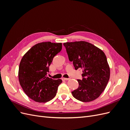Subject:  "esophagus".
<instances>
[{
    "mask_svg": "<svg viewBox=\"0 0 130 130\" xmlns=\"http://www.w3.org/2000/svg\"><path fill=\"white\" fill-rule=\"evenodd\" d=\"M69 79V78H62V80H63V81H67Z\"/></svg>",
    "mask_w": 130,
    "mask_h": 130,
    "instance_id": "34e87169",
    "label": "esophagus"
}]
</instances>
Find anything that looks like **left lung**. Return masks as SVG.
Instances as JSON below:
<instances>
[{"instance_id": "1", "label": "left lung", "mask_w": 130, "mask_h": 130, "mask_svg": "<svg viewBox=\"0 0 130 130\" xmlns=\"http://www.w3.org/2000/svg\"><path fill=\"white\" fill-rule=\"evenodd\" d=\"M69 60L76 70L82 69L78 87L72 92L73 96L82 102L96 99L105 90L109 79L110 69L105 53L85 41L63 43Z\"/></svg>"}]
</instances>
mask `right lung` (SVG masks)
<instances>
[{
    "instance_id": "obj_1",
    "label": "right lung",
    "mask_w": 130,
    "mask_h": 130,
    "mask_svg": "<svg viewBox=\"0 0 130 130\" xmlns=\"http://www.w3.org/2000/svg\"><path fill=\"white\" fill-rule=\"evenodd\" d=\"M62 49L61 43L42 42L35 45L22 58L18 78L24 92L30 99L45 103L56 95L61 79L47 77L54 56Z\"/></svg>"
}]
</instances>
